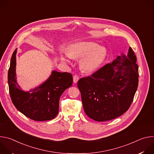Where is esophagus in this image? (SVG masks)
<instances>
[{
	"instance_id": "obj_1",
	"label": "esophagus",
	"mask_w": 154,
	"mask_h": 154,
	"mask_svg": "<svg viewBox=\"0 0 154 154\" xmlns=\"http://www.w3.org/2000/svg\"><path fill=\"white\" fill-rule=\"evenodd\" d=\"M79 80V77L78 75H75L73 76V82H74V83H76L78 82Z\"/></svg>"
}]
</instances>
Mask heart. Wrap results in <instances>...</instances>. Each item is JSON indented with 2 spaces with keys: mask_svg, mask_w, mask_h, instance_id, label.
<instances>
[{
  "mask_svg": "<svg viewBox=\"0 0 154 154\" xmlns=\"http://www.w3.org/2000/svg\"><path fill=\"white\" fill-rule=\"evenodd\" d=\"M106 54V49L99 46L94 42H80L72 45L68 51V58L81 59L80 64L82 68L88 72L97 69L104 60ZM61 60L69 62L66 57H61Z\"/></svg>",
  "mask_w": 154,
  "mask_h": 154,
  "instance_id": "1",
  "label": "heart"
}]
</instances>
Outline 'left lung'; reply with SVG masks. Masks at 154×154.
Instances as JSON below:
<instances>
[{"label": "left lung", "mask_w": 154, "mask_h": 154, "mask_svg": "<svg viewBox=\"0 0 154 154\" xmlns=\"http://www.w3.org/2000/svg\"><path fill=\"white\" fill-rule=\"evenodd\" d=\"M137 57L130 47L100 69L77 83L85 113L96 121L115 119L126 112L138 85Z\"/></svg>", "instance_id": "obj_1"}]
</instances>
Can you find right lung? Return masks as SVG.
<instances>
[{
    "label": "right lung",
    "instance_id": "obj_1",
    "mask_svg": "<svg viewBox=\"0 0 154 154\" xmlns=\"http://www.w3.org/2000/svg\"><path fill=\"white\" fill-rule=\"evenodd\" d=\"M14 51L8 73L10 95L18 110L29 118L44 121L54 119L58 113L59 100L63 93L71 87V74L53 71L49 79L30 91L20 90L16 77V55Z\"/></svg>",
    "mask_w": 154,
    "mask_h": 154
}]
</instances>
